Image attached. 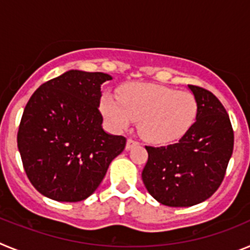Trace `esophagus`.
<instances>
[{"label":"esophagus","instance_id":"1","mask_svg":"<svg viewBox=\"0 0 250 250\" xmlns=\"http://www.w3.org/2000/svg\"><path fill=\"white\" fill-rule=\"evenodd\" d=\"M139 143L136 140H134V139H127L126 141V150H130L132 149L134 146H138Z\"/></svg>","mask_w":250,"mask_h":250}]
</instances>
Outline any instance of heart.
Listing matches in <instances>:
<instances>
[{
  "instance_id": "obj_1",
  "label": "heart",
  "mask_w": 250,
  "mask_h": 250,
  "mask_svg": "<svg viewBox=\"0 0 250 250\" xmlns=\"http://www.w3.org/2000/svg\"><path fill=\"white\" fill-rule=\"evenodd\" d=\"M100 107L115 129H126L139 120L140 135L156 145L183 138L198 116V100L191 92L155 83H129L120 98L103 95Z\"/></svg>"
}]
</instances>
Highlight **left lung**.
<instances>
[{
	"mask_svg": "<svg viewBox=\"0 0 250 250\" xmlns=\"http://www.w3.org/2000/svg\"><path fill=\"white\" fill-rule=\"evenodd\" d=\"M198 116L176 144L145 146L149 158L141 178L154 199L167 207H191L210 198L224 179L234 132L227 110L210 91L189 85Z\"/></svg>",
	"mask_w": 250,
	"mask_h": 250,
	"instance_id": "left-lung-1",
	"label": "left lung"
}]
</instances>
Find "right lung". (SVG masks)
I'll return each instance as SVG.
<instances>
[{
    "label": "right lung",
    "instance_id": "obj_1",
    "mask_svg": "<svg viewBox=\"0 0 250 250\" xmlns=\"http://www.w3.org/2000/svg\"><path fill=\"white\" fill-rule=\"evenodd\" d=\"M104 72L70 70L42 83L22 114L17 146L28 180L57 202H81L103 182L126 139L104 131Z\"/></svg>",
    "mask_w": 250,
    "mask_h": 250
}]
</instances>
